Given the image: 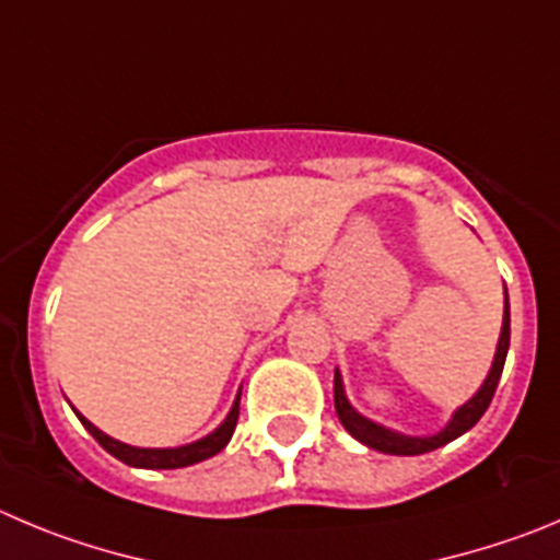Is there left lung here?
Here are the masks:
<instances>
[{
    "label": "left lung",
    "instance_id": "1",
    "mask_svg": "<svg viewBox=\"0 0 560 560\" xmlns=\"http://www.w3.org/2000/svg\"><path fill=\"white\" fill-rule=\"evenodd\" d=\"M509 342H511V312H509V292H505V312H503V331H500L498 351H494V362L486 381L480 384V389L475 392L472 398L464 406H458L456 415L451 417L445 428L433 436H406V433L392 431V428L378 425V422L368 420V417L359 415L351 406V400L345 398V386L339 370H334V409H337L339 422L345 425V431L351 433L353 439H359L362 445L373 447L378 453H389V456H420V453H431L436 447L447 445L453 439H458L462 433H467L475 422L483 417V411L489 409L494 398V389L500 384V375H503L505 357H509Z\"/></svg>",
    "mask_w": 560,
    "mask_h": 560
}]
</instances>
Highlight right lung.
I'll return each mask as SVG.
<instances>
[{
  "label": "right lung",
  "mask_w": 560,
  "mask_h": 560,
  "mask_svg": "<svg viewBox=\"0 0 560 560\" xmlns=\"http://www.w3.org/2000/svg\"><path fill=\"white\" fill-rule=\"evenodd\" d=\"M77 411V409H74ZM82 425L88 428L93 439H96L98 445L115 456L118 462L129 464V467H140V469H179V467H190V464L203 462V458H212L215 453H221L223 447L229 445V439H232L234 425H237V417H240V395L234 398L232 411L226 415V420L215 428L212 433H207L203 439L198 442H190V445H182V447H132V445H124L118 439L107 436L104 431H98L91 420L77 411Z\"/></svg>",
  "instance_id": "right-lung-1"
}]
</instances>
